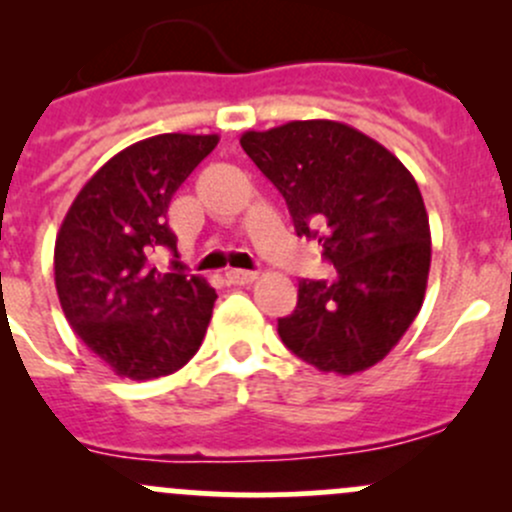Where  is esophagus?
Here are the masks:
<instances>
[{
  "instance_id": "esophagus-1",
  "label": "esophagus",
  "mask_w": 512,
  "mask_h": 512,
  "mask_svg": "<svg viewBox=\"0 0 512 512\" xmlns=\"http://www.w3.org/2000/svg\"><path fill=\"white\" fill-rule=\"evenodd\" d=\"M225 280L230 282V285H252V282L257 280V272H250V270H227L225 272Z\"/></svg>"
}]
</instances>
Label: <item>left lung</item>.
Returning <instances> with one entry per match:
<instances>
[{"label":"left lung","mask_w":512,"mask_h":512,"mask_svg":"<svg viewBox=\"0 0 512 512\" xmlns=\"http://www.w3.org/2000/svg\"><path fill=\"white\" fill-rule=\"evenodd\" d=\"M240 146L285 198L297 235L317 237L334 280H299L277 319L292 354L352 376L399 344L423 304L431 227L414 175L381 143L339 121L245 131Z\"/></svg>","instance_id":"left-lung-1"}]
</instances>
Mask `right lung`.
<instances>
[{
	"mask_svg": "<svg viewBox=\"0 0 512 512\" xmlns=\"http://www.w3.org/2000/svg\"><path fill=\"white\" fill-rule=\"evenodd\" d=\"M220 138L160 133L123 148L86 180L59 227L54 282L81 342L118 376L158 379L188 364L203 344L215 289L160 272L153 255L175 252L168 205ZM178 257V255H175Z\"/></svg>",
	"mask_w": 512,
	"mask_h": 512,
	"instance_id": "add662e5",
	"label": "right lung"
}]
</instances>
